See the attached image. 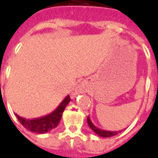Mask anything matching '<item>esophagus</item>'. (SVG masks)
Wrapping results in <instances>:
<instances>
[{"label":"esophagus","instance_id":"obj_1","mask_svg":"<svg viewBox=\"0 0 158 158\" xmlns=\"http://www.w3.org/2000/svg\"><path fill=\"white\" fill-rule=\"evenodd\" d=\"M85 87L83 85H79L76 87L75 90H74V95H78V94H80V93H85Z\"/></svg>","mask_w":158,"mask_h":158}]
</instances>
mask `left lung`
Returning <instances> with one entry per match:
<instances>
[{"mask_svg": "<svg viewBox=\"0 0 158 158\" xmlns=\"http://www.w3.org/2000/svg\"><path fill=\"white\" fill-rule=\"evenodd\" d=\"M87 123H88V125H89V128L92 129L97 135L101 136V137H112V136L118 135V133H121V131H122V130H118V131H107V130L99 129V128H97L96 126L93 124V123L91 122L89 117L87 118Z\"/></svg>", "mask_w": 158, "mask_h": 158, "instance_id": "1", "label": "left lung"}]
</instances>
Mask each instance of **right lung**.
Wrapping results in <instances>:
<instances>
[{
  "label": "right lung",
  "instance_id": "1",
  "mask_svg": "<svg viewBox=\"0 0 158 158\" xmlns=\"http://www.w3.org/2000/svg\"><path fill=\"white\" fill-rule=\"evenodd\" d=\"M70 101H71V98L68 95L65 97V99L60 103V105L52 113L39 118L26 119L19 116L16 113L15 115L17 118L19 119L20 123L25 129L36 134H45L52 130V129H55L56 127H57L60 120L62 118V113L65 110L67 105L70 102Z\"/></svg>",
  "mask_w": 158,
  "mask_h": 158
}]
</instances>
